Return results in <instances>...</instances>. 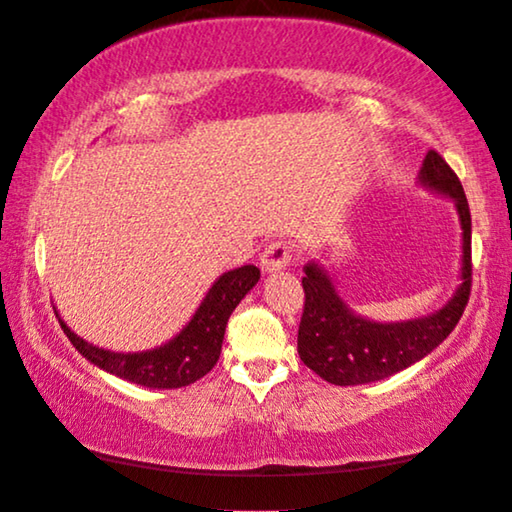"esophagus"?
Listing matches in <instances>:
<instances>
[{
    "instance_id": "34e87169",
    "label": "esophagus",
    "mask_w": 512,
    "mask_h": 512,
    "mask_svg": "<svg viewBox=\"0 0 512 512\" xmlns=\"http://www.w3.org/2000/svg\"><path fill=\"white\" fill-rule=\"evenodd\" d=\"M293 258V247L288 242H272L265 247L261 256V268L265 272H279L284 270Z\"/></svg>"
}]
</instances>
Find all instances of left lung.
<instances>
[{"mask_svg": "<svg viewBox=\"0 0 512 512\" xmlns=\"http://www.w3.org/2000/svg\"><path fill=\"white\" fill-rule=\"evenodd\" d=\"M422 187L453 198L462 226V284L446 305L411 321L379 323L358 316L337 293L328 270L305 265V309L298 353L309 369L335 385H365L402 372L425 358L455 330L471 293V212L462 182L439 152L429 150L418 173Z\"/></svg>", "mask_w": 512, "mask_h": 512, "instance_id": "1", "label": "left lung"}]
</instances>
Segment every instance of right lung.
Instances as JSON below:
<instances>
[{
    "instance_id": "obj_1",
    "label": "right lung",
    "mask_w": 512,
    "mask_h": 512,
    "mask_svg": "<svg viewBox=\"0 0 512 512\" xmlns=\"http://www.w3.org/2000/svg\"><path fill=\"white\" fill-rule=\"evenodd\" d=\"M258 279H261V270L256 265H242V268L224 272L207 291L191 321L170 342L150 348V351H108V348H99L78 337L62 318H59V325L69 342L76 346V351L103 372L145 385V388H184V385L203 379L217 365L228 318L244 295L256 286Z\"/></svg>"
}]
</instances>
